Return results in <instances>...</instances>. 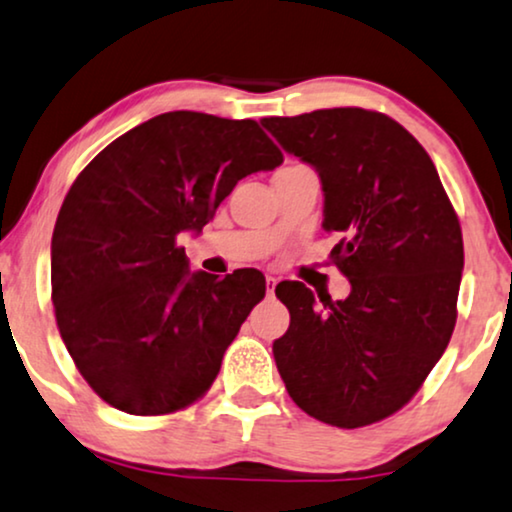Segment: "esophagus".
I'll return each mask as SVG.
<instances>
[{
  "instance_id": "34e87169",
  "label": "esophagus",
  "mask_w": 512,
  "mask_h": 512,
  "mask_svg": "<svg viewBox=\"0 0 512 512\" xmlns=\"http://www.w3.org/2000/svg\"><path fill=\"white\" fill-rule=\"evenodd\" d=\"M276 278L274 276H267V295L274 297V290H276Z\"/></svg>"
}]
</instances>
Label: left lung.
<instances>
[{
  "label": "left lung",
  "instance_id": "left-lung-1",
  "mask_svg": "<svg viewBox=\"0 0 512 512\" xmlns=\"http://www.w3.org/2000/svg\"><path fill=\"white\" fill-rule=\"evenodd\" d=\"M285 152L318 170L330 257L351 295L276 285L290 327L274 342L290 398L309 417L360 428L405 407L456 323L463 238L431 156L398 121L360 107L262 119Z\"/></svg>",
  "mask_w": 512,
  "mask_h": 512
}]
</instances>
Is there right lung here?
Returning a JSON list of instances; mask_svg holds the SVG:
<instances>
[{
    "label": "right lung",
    "mask_w": 512,
    "mask_h": 512,
    "mask_svg": "<svg viewBox=\"0 0 512 512\" xmlns=\"http://www.w3.org/2000/svg\"><path fill=\"white\" fill-rule=\"evenodd\" d=\"M283 163L252 119L166 112L81 170L51 241L60 337L88 386L138 417L185 410L213 384L267 281L257 269L189 271L201 231L238 180Z\"/></svg>",
    "instance_id": "right-lung-1"
}]
</instances>
